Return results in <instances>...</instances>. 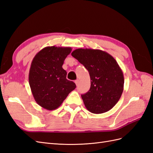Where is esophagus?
<instances>
[{"instance_id":"1","label":"esophagus","mask_w":153,"mask_h":153,"mask_svg":"<svg viewBox=\"0 0 153 153\" xmlns=\"http://www.w3.org/2000/svg\"><path fill=\"white\" fill-rule=\"evenodd\" d=\"M75 84L76 85V86L78 85V84H79V80H75Z\"/></svg>"}]
</instances>
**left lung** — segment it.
<instances>
[{"label":"left lung","instance_id":"1","mask_svg":"<svg viewBox=\"0 0 153 153\" xmlns=\"http://www.w3.org/2000/svg\"><path fill=\"white\" fill-rule=\"evenodd\" d=\"M71 55L89 73L90 89L81 96L85 108L96 114L112 109L124 90L123 72L116 60L99 49L78 48Z\"/></svg>","mask_w":153,"mask_h":153}]
</instances>
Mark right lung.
<instances>
[{
	"mask_svg": "<svg viewBox=\"0 0 153 153\" xmlns=\"http://www.w3.org/2000/svg\"><path fill=\"white\" fill-rule=\"evenodd\" d=\"M71 50V47H47L32 59L29 74L30 87L36 102L46 110L59 108L76 88L75 83L67 80V72L62 68Z\"/></svg>",
	"mask_w": 153,
	"mask_h": 153,
	"instance_id": "1",
	"label": "right lung"
}]
</instances>
